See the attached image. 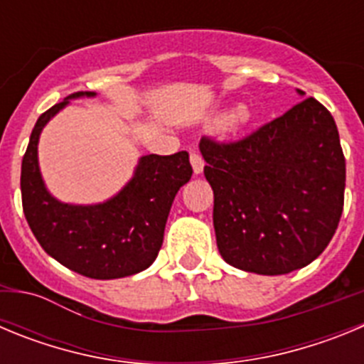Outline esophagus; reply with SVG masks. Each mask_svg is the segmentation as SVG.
Masks as SVG:
<instances>
[{"label": "esophagus", "instance_id": "34e87169", "mask_svg": "<svg viewBox=\"0 0 364 364\" xmlns=\"http://www.w3.org/2000/svg\"><path fill=\"white\" fill-rule=\"evenodd\" d=\"M189 160H191V166H193V171H195V175H200L202 171H204V159H202L200 154L195 153L193 151L191 154H189Z\"/></svg>", "mask_w": 364, "mask_h": 364}]
</instances>
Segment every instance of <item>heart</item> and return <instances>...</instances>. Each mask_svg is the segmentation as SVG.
<instances>
[{"label":"heart","instance_id":"b5f03b06","mask_svg":"<svg viewBox=\"0 0 364 364\" xmlns=\"http://www.w3.org/2000/svg\"><path fill=\"white\" fill-rule=\"evenodd\" d=\"M247 118V112L246 111H239L237 114L233 117V122L235 124H240V122H244Z\"/></svg>","mask_w":364,"mask_h":364}]
</instances>
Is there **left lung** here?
Masks as SVG:
<instances>
[{
  "instance_id": "obj_1",
  "label": "left lung",
  "mask_w": 364,
  "mask_h": 364,
  "mask_svg": "<svg viewBox=\"0 0 364 364\" xmlns=\"http://www.w3.org/2000/svg\"><path fill=\"white\" fill-rule=\"evenodd\" d=\"M200 151L213 188L217 246L228 264L282 275L324 252L345 205L346 162L323 104L302 100L231 142L202 136Z\"/></svg>"
}]
</instances>
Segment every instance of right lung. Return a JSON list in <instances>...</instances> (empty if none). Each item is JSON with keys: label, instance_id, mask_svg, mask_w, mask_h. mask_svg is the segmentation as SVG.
<instances>
[{"label": "right lung", "instance_id": "obj_1", "mask_svg": "<svg viewBox=\"0 0 364 364\" xmlns=\"http://www.w3.org/2000/svg\"><path fill=\"white\" fill-rule=\"evenodd\" d=\"M73 92L38 118L21 162V204L32 233L60 264L89 279H120L153 264L164 240L167 215L178 189L191 178L189 154H147L117 197L98 205H69L47 193L38 169L43 125Z\"/></svg>", "mask_w": 364, "mask_h": 364}]
</instances>
